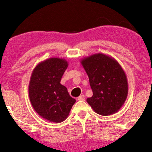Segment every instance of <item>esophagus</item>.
I'll list each match as a JSON object with an SVG mask.
<instances>
[{"mask_svg":"<svg viewBox=\"0 0 152 152\" xmlns=\"http://www.w3.org/2000/svg\"><path fill=\"white\" fill-rule=\"evenodd\" d=\"M77 99L79 101H84L85 100V96L84 95H80L77 97Z\"/></svg>","mask_w":152,"mask_h":152,"instance_id":"1","label":"esophagus"}]
</instances>
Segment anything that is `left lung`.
Masks as SVG:
<instances>
[{
    "label": "left lung",
    "instance_id": "obj_1",
    "mask_svg": "<svg viewBox=\"0 0 152 152\" xmlns=\"http://www.w3.org/2000/svg\"><path fill=\"white\" fill-rule=\"evenodd\" d=\"M80 62L93 93L86 99L88 104L101 115L118 112L128 95L127 79L121 66L114 58L102 53L84 57Z\"/></svg>",
    "mask_w": 152,
    "mask_h": 152
}]
</instances>
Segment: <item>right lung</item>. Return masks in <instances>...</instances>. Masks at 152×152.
Segmentation results:
<instances>
[{
	"label": "right lung",
	"mask_w": 152,
	"mask_h": 152,
	"mask_svg": "<svg viewBox=\"0 0 152 152\" xmlns=\"http://www.w3.org/2000/svg\"><path fill=\"white\" fill-rule=\"evenodd\" d=\"M68 66L65 59L49 58L39 63L31 75L29 97L41 117L51 122H61L69 115L75 99L60 84Z\"/></svg>",
	"instance_id": "right-lung-1"
}]
</instances>
